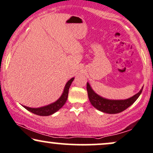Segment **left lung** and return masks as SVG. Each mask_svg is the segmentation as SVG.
<instances>
[{"instance_id":"obj_1","label":"left lung","mask_w":153,"mask_h":153,"mask_svg":"<svg viewBox=\"0 0 153 153\" xmlns=\"http://www.w3.org/2000/svg\"><path fill=\"white\" fill-rule=\"evenodd\" d=\"M87 91L89 101L92 105L100 111L108 114H116L123 112L128 108L138 99L142 93L143 87L137 94L126 100H108L98 95L92 89L89 83L87 82Z\"/></svg>"}]
</instances>
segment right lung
I'll return each instance as SVG.
<instances>
[{"mask_svg": "<svg viewBox=\"0 0 153 153\" xmlns=\"http://www.w3.org/2000/svg\"><path fill=\"white\" fill-rule=\"evenodd\" d=\"M74 78H72L70 80H68V83L65 85V88L62 92V94L61 97L56 100V102H53V103L50 104V105H46V106H43L41 107H38V108H32V107H28L26 106H23L26 110L28 111L33 112V113L36 114V115H41V116H48V115H51L52 114L55 113L57 112L61 107L65 104L67 100L68 97V92L70 86L71 85L72 82L73 81Z\"/></svg>", "mask_w": 153, "mask_h": 153, "instance_id": "right-lung-1", "label": "right lung"}]
</instances>
